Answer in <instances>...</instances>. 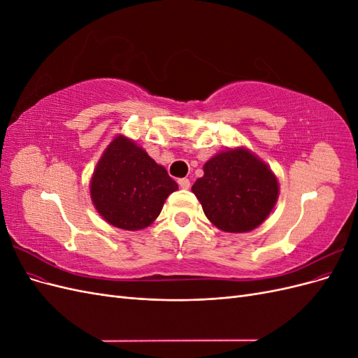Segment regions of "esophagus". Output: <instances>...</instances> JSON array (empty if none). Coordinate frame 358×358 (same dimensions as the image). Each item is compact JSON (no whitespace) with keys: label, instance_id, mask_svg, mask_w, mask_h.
I'll return each mask as SVG.
<instances>
[{"label":"esophagus","instance_id":"obj_1","mask_svg":"<svg viewBox=\"0 0 358 358\" xmlns=\"http://www.w3.org/2000/svg\"><path fill=\"white\" fill-rule=\"evenodd\" d=\"M178 183H179V187H180L182 189H188V188L191 187V182H189V179H187V178L179 179Z\"/></svg>","mask_w":358,"mask_h":358}]
</instances>
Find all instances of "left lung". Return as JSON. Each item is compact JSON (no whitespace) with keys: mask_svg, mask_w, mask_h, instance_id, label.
<instances>
[{"mask_svg":"<svg viewBox=\"0 0 358 358\" xmlns=\"http://www.w3.org/2000/svg\"><path fill=\"white\" fill-rule=\"evenodd\" d=\"M192 185L208 220L227 233L262 225L275 208L279 183L270 167L245 148L227 149L203 166Z\"/></svg>","mask_w":358,"mask_h":358,"instance_id":"8db88e82","label":"left lung"}]
</instances>
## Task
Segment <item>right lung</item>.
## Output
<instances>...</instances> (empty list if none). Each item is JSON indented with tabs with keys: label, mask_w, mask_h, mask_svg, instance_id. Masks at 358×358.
Wrapping results in <instances>:
<instances>
[{
	"label": "right lung",
	"mask_w": 358,
	"mask_h": 358,
	"mask_svg": "<svg viewBox=\"0 0 358 358\" xmlns=\"http://www.w3.org/2000/svg\"><path fill=\"white\" fill-rule=\"evenodd\" d=\"M176 189L178 183L167 170L125 136H116L106 148L91 179V200L96 212L128 231L152 224Z\"/></svg>",
	"instance_id": "1"
}]
</instances>
